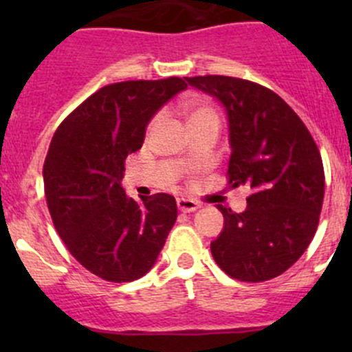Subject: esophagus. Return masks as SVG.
<instances>
[{"mask_svg":"<svg viewBox=\"0 0 352 352\" xmlns=\"http://www.w3.org/2000/svg\"><path fill=\"white\" fill-rule=\"evenodd\" d=\"M177 208H179V211H182V212H192V211H196V209L201 208V204H199L197 201H194V199L179 197L177 199Z\"/></svg>","mask_w":352,"mask_h":352,"instance_id":"34e87169","label":"esophagus"}]
</instances>
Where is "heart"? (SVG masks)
<instances>
[{
	"label": "heart",
	"mask_w": 352,
	"mask_h": 352,
	"mask_svg": "<svg viewBox=\"0 0 352 352\" xmlns=\"http://www.w3.org/2000/svg\"><path fill=\"white\" fill-rule=\"evenodd\" d=\"M187 119H189L190 127H201V126H218L219 127V113L214 105L204 100H190L186 105ZM160 116H155L151 119L150 127L158 124Z\"/></svg>",
	"instance_id": "heart-1"
}]
</instances>
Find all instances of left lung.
Here are the masks:
<instances>
[{
  "mask_svg": "<svg viewBox=\"0 0 352 352\" xmlns=\"http://www.w3.org/2000/svg\"><path fill=\"white\" fill-rule=\"evenodd\" d=\"M186 80L225 105L228 186L250 189L243 212L218 206L225 226L211 243L212 257L239 281L278 278L317 232L325 189L320 151L303 120L269 88L219 74Z\"/></svg>",
  "mask_w": 352,
  "mask_h": 352,
  "instance_id": "obj_1",
  "label": "left lung"
}]
</instances>
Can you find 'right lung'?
Segmentation results:
<instances>
[{
	"instance_id": "1",
	"label": "right lung",
	"mask_w": 352,
	"mask_h": 352,
	"mask_svg": "<svg viewBox=\"0 0 352 352\" xmlns=\"http://www.w3.org/2000/svg\"><path fill=\"white\" fill-rule=\"evenodd\" d=\"M182 78L131 80L100 88L59 124L44 162L56 232L85 269L110 283L146 274L177 219L170 194L127 197V155L143 146L151 117L186 90Z\"/></svg>"
}]
</instances>
